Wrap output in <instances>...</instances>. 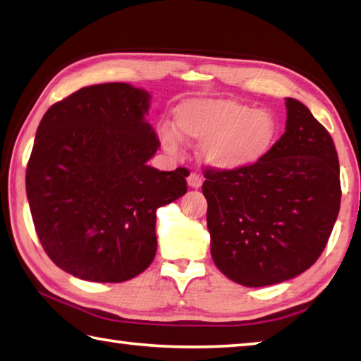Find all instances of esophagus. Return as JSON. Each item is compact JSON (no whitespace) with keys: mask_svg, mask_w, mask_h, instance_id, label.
Returning <instances> with one entry per match:
<instances>
[{"mask_svg":"<svg viewBox=\"0 0 361 361\" xmlns=\"http://www.w3.org/2000/svg\"><path fill=\"white\" fill-rule=\"evenodd\" d=\"M188 185L191 186V188H194V189H199V188L202 186V178H200V175H199V173H195V172H192L191 175L188 176Z\"/></svg>","mask_w":361,"mask_h":361,"instance_id":"34e87169","label":"esophagus"}]
</instances>
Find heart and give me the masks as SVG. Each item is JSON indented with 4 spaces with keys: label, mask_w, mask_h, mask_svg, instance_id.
I'll list each match as a JSON object with an SVG mask.
<instances>
[{
    "label": "heart",
    "mask_w": 361,
    "mask_h": 361,
    "mask_svg": "<svg viewBox=\"0 0 361 361\" xmlns=\"http://www.w3.org/2000/svg\"><path fill=\"white\" fill-rule=\"evenodd\" d=\"M175 123L186 140L203 142L200 156L207 166L240 170L254 166L273 148L278 120L268 109H252L233 99H191L176 109ZM169 152L178 149V137L162 130Z\"/></svg>",
    "instance_id": "obj_1"
}]
</instances>
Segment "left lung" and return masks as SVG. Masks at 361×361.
I'll return each instance as SVG.
<instances>
[{"label": "left lung", "mask_w": 361, "mask_h": 361, "mask_svg": "<svg viewBox=\"0 0 361 361\" xmlns=\"http://www.w3.org/2000/svg\"><path fill=\"white\" fill-rule=\"evenodd\" d=\"M286 133L254 166L205 170L207 226L221 273L246 287L306 271L326 246L341 205L331 135L305 104L286 97Z\"/></svg>", "instance_id": "1"}]
</instances>
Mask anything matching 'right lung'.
<instances>
[{
  "label": "right lung",
  "mask_w": 361,
  "mask_h": 361,
  "mask_svg": "<svg viewBox=\"0 0 361 361\" xmlns=\"http://www.w3.org/2000/svg\"><path fill=\"white\" fill-rule=\"evenodd\" d=\"M152 96L129 83L85 87L42 116L26 195L44 251L91 283H123L152 264L156 209L188 191L186 169L159 172L145 120Z\"/></svg>",
  "instance_id": "add662e5"
}]
</instances>
